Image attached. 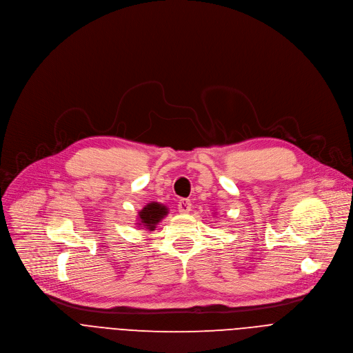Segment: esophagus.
Returning <instances> with one entry per match:
<instances>
[{"mask_svg":"<svg viewBox=\"0 0 353 353\" xmlns=\"http://www.w3.org/2000/svg\"><path fill=\"white\" fill-rule=\"evenodd\" d=\"M177 208H179L180 214H187L192 210V201L189 199H181V200H179Z\"/></svg>","mask_w":353,"mask_h":353,"instance_id":"obj_1","label":"esophagus"}]
</instances>
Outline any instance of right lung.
Segmentation results:
<instances>
[{
    "mask_svg": "<svg viewBox=\"0 0 353 353\" xmlns=\"http://www.w3.org/2000/svg\"><path fill=\"white\" fill-rule=\"evenodd\" d=\"M169 214V208L157 201L148 203L137 214V227L146 228L148 231L156 230V225Z\"/></svg>",
    "mask_w": 353,
    "mask_h": 353,
    "instance_id": "1",
    "label": "right lung"
}]
</instances>
